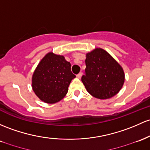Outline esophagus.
<instances>
[{
	"mask_svg": "<svg viewBox=\"0 0 150 150\" xmlns=\"http://www.w3.org/2000/svg\"><path fill=\"white\" fill-rule=\"evenodd\" d=\"M82 75H83V73H82V72H79V73L77 75V78H80L82 77Z\"/></svg>",
	"mask_w": 150,
	"mask_h": 150,
	"instance_id": "esophagus-1",
	"label": "esophagus"
}]
</instances>
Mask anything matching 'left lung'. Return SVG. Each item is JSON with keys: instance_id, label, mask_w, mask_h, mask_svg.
Returning <instances> with one entry per match:
<instances>
[{"instance_id": "1", "label": "left lung", "mask_w": 150, "mask_h": 150, "mask_svg": "<svg viewBox=\"0 0 150 150\" xmlns=\"http://www.w3.org/2000/svg\"><path fill=\"white\" fill-rule=\"evenodd\" d=\"M85 73L81 80L87 91L98 99H109L119 93L125 82L122 67L102 48L86 54Z\"/></svg>"}]
</instances>
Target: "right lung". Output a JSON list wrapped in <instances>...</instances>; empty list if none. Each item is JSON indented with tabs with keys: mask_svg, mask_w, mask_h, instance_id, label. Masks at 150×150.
<instances>
[{
	"mask_svg": "<svg viewBox=\"0 0 150 150\" xmlns=\"http://www.w3.org/2000/svg\"><path fill=\"white\" fill-rule=\"evenodd\" d=\"M75 75L71 65L62 55L48 52L39 62L32 78L34 93L42 101L53 104L66 95Z\"/></svg>",
	"mask_w": 150,
	"mask_h": 150,
	"instance_id": "1",
	"label": "right lung"
}]
</instances>
